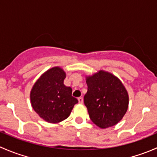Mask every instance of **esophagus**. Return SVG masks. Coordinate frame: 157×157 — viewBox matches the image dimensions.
<instances>
[{"label":"esophagus","instance_id":"1","mask_svg":"<svg viewBox=\"0 0 157 157\" xmlns=\"http://www.w3.org/2000/svg\"><path fill=\"white\" fill-rule=\"evenodd\" d=\"M78 102L80 104H83V97H79L78 98Z\"/></svg>","mask_w":157,"mask_h":157}]
</instances>
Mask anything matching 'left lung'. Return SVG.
I'll return each mask as SVG.
<instances>
[{"label": "left lung", "instance_id": "obj_1", "mask_svg": "<svg viewBox=\"0 0 157 157\" xmlns=\"http://www.w3.org/2000/svg\"><path fill=\"white\" fill-rule=\"evenodd\" d=\"M84 104L95 124L101 128L115 125L128 110V95L117 77L100 71L86 77Z\"/></svg>", "mask_w": 157, "mask_h": 157}]
</instances>
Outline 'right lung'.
Returning <instances> with one entry per match:
<instances>
[{
  "label": "right lung",
  "mask_w": 157,
  "mask_h": 157,
  "mask_svg": "<svg viewBox=\"0 0 157 157\" xmlns=\"http://www.w3.org/2000/svg\"><path fill=\"white\" fill-rule=\"evenodd\" d=\"M65 73L58 67L48 70L36 82L30 93L35 112L49 123L66 119L78 102L72 89L64 84Z\"/></svg>",
  "instance_id": "add662e5"
}]
</instances>
